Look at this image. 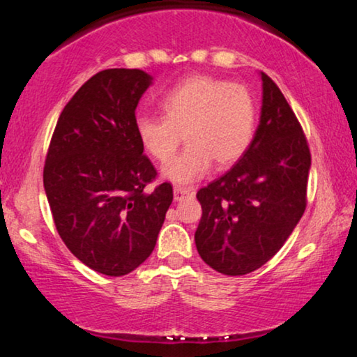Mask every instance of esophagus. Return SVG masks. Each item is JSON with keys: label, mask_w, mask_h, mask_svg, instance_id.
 <instances>
[{"label": "esophagus", "mask_w": 357, "mask_h": 357, "mask_svg": "<svg viewBox=\"0 0 357 357\" xmlns=\"http://www.w3.org/2000/svg\"><path fill=\"white\" fill-rule=\"evenodd\" d=\"M193 193H195L193 187H183V185H175L174 187L175 202H180L183 197H187V195H193Z\"/></svg>", "instance_id": "esophagus-1"}]
</instances>
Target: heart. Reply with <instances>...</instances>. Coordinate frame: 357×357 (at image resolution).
I'll return each instance as SVG.
<instances>
[{
	"label": "heart",
	"instance_id": "obj_1",
	"mask_svg": "<svg viewBox=\"0 0 357 357\" xmlns=\"http://www.w3.org/2000/svg\"><path fill=\"white\" fill-rule=\"evenodd\" d=\"M162 116H138L135 131L146 153L167 162L180 141L187 148L162 169L175 183L204 177L214 160L229 167L245 154L257 126V102L245 86L209 76H192L160 99Z\"/></svg>",
	"mask_w": 357,
	"mask_h": 357
}]
</instances>
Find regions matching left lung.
I'll list each match as a JSON object with an SVG mask.
<instances>
[{
  "label": "left lung",
  "instance_id": "obj_1",
  "mask_svg": "<svg viewBox=\"0 0 357 357\" xmlns=\"http://www.w3.org/2000/svg\"><path fill=\"white\" fill-rule=\"evenodd\" d=\"M261 75L260 125L245 154L197 193L199 257L222 275L242 276L284 245L307 204L310 151L280 87Z\"/></svg>",
  "mask_w": 357,
  "mask_h": 357
}]
</instances>
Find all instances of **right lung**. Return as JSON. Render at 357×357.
<instances>
[{
    "label": "right lung",
    "instance_id": "right-lung-1",
    "mask_svg": "<svg viewBox=\"0 0 357 357\" xmlns=\"http://www.w3.org/2000/svg\"><path fill=\"white\" fill-rule=\"evenodd\" d=\"M153 76L114 68L97 73L63 109L43 167V187L61 241L77 260L107 276L136 270L155 247L172 185L153 192L154 165L135 131Z\"/></svg>",
    "mask_w": 357,
    "mask_h": 357
}]
</instances>
